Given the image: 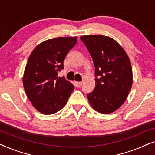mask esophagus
Returning a JSON list of instances; mask_svg holds the SVG:
<instances>
[{"label": "esophagus", "instance_id": "1", "mask_svg": "<svg viewBox=\"0 0 155 155\" xmlns=\"http://www.w3.org/2000/svg\"><path fill=\"white\" fill-rule=\"evenodd\" d=\"M75 84H76V85H77V86L78 87H80L82 85V82H76Z\"/></svg>", "mask_w": 155, "mask_h": 155}]
</instances>
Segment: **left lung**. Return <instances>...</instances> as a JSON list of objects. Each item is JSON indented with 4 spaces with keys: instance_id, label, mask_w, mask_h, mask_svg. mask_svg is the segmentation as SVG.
Listing matches in <instances>:
<instances>
[{
    "instance_id": "left-lung-1",
    "label": "left lung",
    "mask_w": 155,
    "mask_h": 155,
    "mask_svg": "<svg viewBox=\"0 0 155 155\" xmlns=\"http://www.w3.org/2000/svg\"><path fill=\"white\" fill-rule=\"evenodd\" d=\"M95 68V87L87 94L91 107L101 114H111L128 97L133 71L128 55L114 39L100 35L80 37Z\"/></svg>"
}]
</instances>
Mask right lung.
Instances as JSON below:
<instances>
[{"instance_id": "obj_1", "label": "right lung", "mask_w": 155, "mask_h": 155, "mask_svg": "<svg viewBox=\"0 0 155 155\" xmlns=\"http://www.w3.org/2000/svg\"><path fill=\"white\" fill-rule=\"evenodd\" d=\"M77 43V37H57L36 46L28 58L23 75V86L31 104L38 111L50 115L66 104L74 86L58 77L63 61Z\"/></svg>"}]
</instances>
